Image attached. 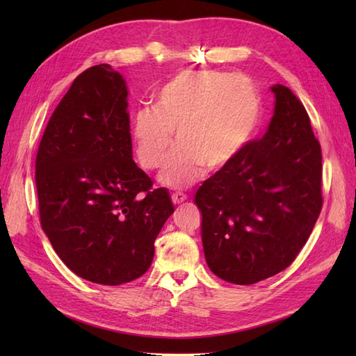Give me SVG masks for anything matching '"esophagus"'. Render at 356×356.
Returning a JSON list of instances; mask_svg holds the SVG:
<instances>
[{
    "mask_svg": "<svg viewBox=\"0 0 356 356\" xmlns=\"http://www.w3.org/2000/svg\"><path fill=\"white\" fill-rule=\"evenodd\" d=\"M171 200H172L174 205H180V203L186 200V194H184V193H172L171 194Z\"/></svg>",
    "mask_w": 356,
    "mask_h": 356,
    "instance_id": "1",
    "label": "esophagus"
}]
</instances>
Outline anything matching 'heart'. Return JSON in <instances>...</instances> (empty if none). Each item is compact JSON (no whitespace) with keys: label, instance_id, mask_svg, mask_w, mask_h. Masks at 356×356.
<instances>
[{"label":"heart","instance_id":"obj_1","mask_svg":"<svg viewBox=\"0 0 356 356\" xmlns=\"http://www.w3.org/2000/svg\"><path fill=\"white\" fill-rule=\"evenodd\" d=\"M261 99L243 74L217 70L182 72L157 90L153 107L134 113L131 138L139 163L161 166L174 143L179 147L159 174L161 184L188 188L205 165L220 170L243 153L259 130Z\"/></svg>","mask_w":356,"mask_h":356}]
</instances>
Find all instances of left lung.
<instances>
[{"mask_svg":"<svg viewBox=\"0 0 356 356\" xmlns=\"http://www.w3.org/2000/svg\"><path fill=\"white\" fill-rule=\"evenodd\" d=\"M274 116L260 140L211 176L195 194L209 269L234 284H254L286 269L320 216L321 147L303 104L270 87Z\"/></svg>","mask_w":356,"mask_h":356,"instance_id":"8db88e82","label":"left lung"}]
</instances>
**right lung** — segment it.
Segmentation results:
<instances>
[{
	"mask_svg": "<svg viewBox=\"0 0 356 356\" xmlns=\"http://www.w3.org/2000/svg\"><path fill=\"white\" fill-rule=\"evenodd\" d=\"M127 82L108 64L73 81L36 154L41 226L65 266L118 286L145 274L174 207L133 161Z\"/></svg>",
	"mask_w": 356,
	"mask_h": 356,
	"instance_id": "add662e5",
	"label": "right lung"
}]
</instances>
